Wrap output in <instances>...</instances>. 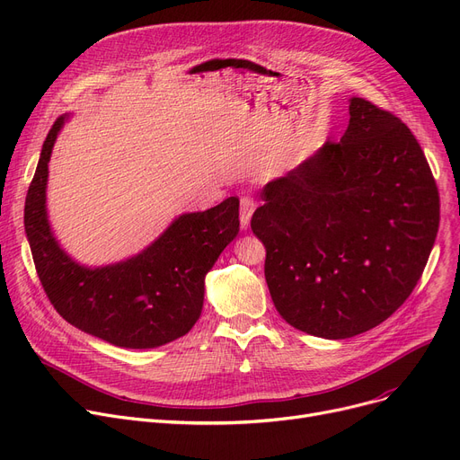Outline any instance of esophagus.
<instances>
[{
	"label": "esophagus",
	"mask_w": 460,
	"mask_h": 460,
	"mask_svg": "<svg viewBox=\"0 0 460 460\" xmlns=\"http://www.w3.org/2000/svg\"><path fill=\"white\" fill-rule=\"evenodd\" d=\"M253 210H255V201H253V198H250V196L240 198V227L248 229Z\"/></svg>",
	"instance_id": "esophagus-1"
}]
</instances>
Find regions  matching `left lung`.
I'll return each instance as SVG.
<instances>
[{
	"instance_id": "left-lung-1",
	"label": "left lung",
	"mask_w": 460,
	"mask_h": 460,
	"mask_svg": "<svg viewBox=\"0 0 460 460\" xmlns=\"http://www.w3.org/2000/svg\"><path fill=\"white\" fill-rule=\"evenodd\" d=\"M349 127L262 188L252 231L264 278L296 330L345 340L404 304L440 224V196L418 139L394 113L352 96Z\"/></svg>"
}]
</instances>
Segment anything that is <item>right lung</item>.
<instances>
[{"label":"right lung","instance_id":"1","mask_svg":"<svg viewBox=\"0 0 460 460\" xmlns=\"http://www.w3.org/2000/svg\"><path fill=\"white\" fill-rule=\"evenodd\" d=\"M66 117L61 115L44 139L23 208L44 293L66 323L115 347L155 349L175 341L198 323L205 276L238 234V198L179 216L132 259L82 267L59 248L46 216L48 162Z\"/></svg>","mask_w":460,"mask_h":460}]
</instances>
